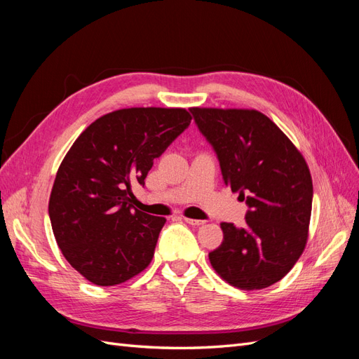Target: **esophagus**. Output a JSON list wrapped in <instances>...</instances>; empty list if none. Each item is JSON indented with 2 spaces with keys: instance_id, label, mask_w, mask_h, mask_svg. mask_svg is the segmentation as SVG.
Segmentation results:
<instances>
[{
  "instance_id": "obj_1",
  "label": "esophagus",
  "mask_w": 359,
  "mask_h": 359,
  "mask_svg": "<svg viewBox=\"0 0 359 359\" xmlns=\"http://www.w3.org/2000/svg\"><path fill=\"white\" fill-rule=\"evenodd\" d=\"M184 222L191 224V226H201V224L205 223L203 220H194V219H189V217H184Z\"/></svg>"
}]
</instances>
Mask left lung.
Returning <instances> with one entry per match:
<instances>
[{
    "label": "left lung",
    "mask_w": 359,
    "mask_h": 359,
    "mask_svg": "<svg viewBox=\"0 0 359 359\" xmlns=\"http://www.w3.org/2000/svg\"><path fill=\"white\" fill-rule=\"evenodd\" d=\"M220 163L227 187L245 201V226L222 223L223 243L210 262L227 283L264 289L283 278L304 252L313 182L287 136L257 111L191 107Z\"/></svg>",
    "instance_id": "8db88e82"
}]
</instances>
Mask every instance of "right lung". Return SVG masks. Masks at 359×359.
<instances>
[{
    "instance_id": "1",
    "label": "right lung",
    "mask_w": 359,
    "mask_h": 359,
    "mask_svg": "<svg viewBox=\"0 0 359 359\" xmlns=\"http://www.w3.org/2000/svg\"><path fill=\"white\" fill-rule=\"evenodd\" d=\"M191 116L186 109L132 107L86 127L64 157L49 199L53 235L67 262L91 283L115 286L144 271L165 217L135 210L132 187Z\"/></svg>"
}]
</instances>
